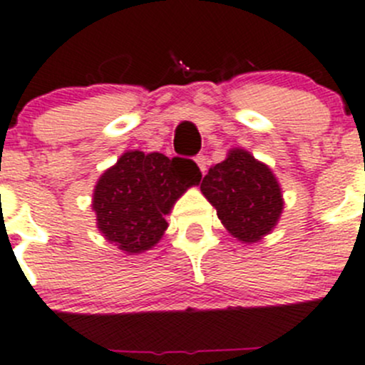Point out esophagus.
Returning a JSON list of instances; mask_svg holds the SVG:
<instances>
[{
    "instance_id": "esophagus-1",
    "label": "esophagus",
    "mask_w": 365,
    "mask_h": 365,
    "mask_svg": "<svg viewBox=\"0 0 365 365\" xmlns=\"http://www.w3.org/2000/svg\"><path fill=\"white\" fill-rule=\"evenodd\" d=\"M196 163H198V167H200V171L203 173V175H205V171H207V158L203 155H198L196 156Z\"/></svg>"
}]
</instances>
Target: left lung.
I'll use <instances>...</instances> for the list:
<instances>
[{
	"mask_svg": "<svg viewBox=\"0 0 365 365\" xmlns=\"http://www.w3.org/2000/svg\"><path fill=\"white\" fill-rule=\"evenodd\" d=\"M200 189L225 229L243 243L270 234L284 207L270 167L245 149H230L223 162L210 167Z\"/></svg>",
	"mask_w": 365,
	"mask_h": 365,
	"instance_id": "1",
	"label": "left lung"
}]
</instances>
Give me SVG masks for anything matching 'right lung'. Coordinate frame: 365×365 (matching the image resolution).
Here are the masks:
<instances>
[{"label": "right lung", "mask_w": 365, "mask_h": 365, "mask_svg": "<svg viewBox=\"0 0 365 365\" xmlns=\"http://www.w3.org/2000/svg\"><path fill=\"white\" fill-rule=\"evenodd\" d=\"M200 180L202 173L192 160L124 153L95 185L91 207L97 229L125 254H142L162 240L165 214Z\"/></svg>", "instance_id": "right-lung-1"}]
</instances>
